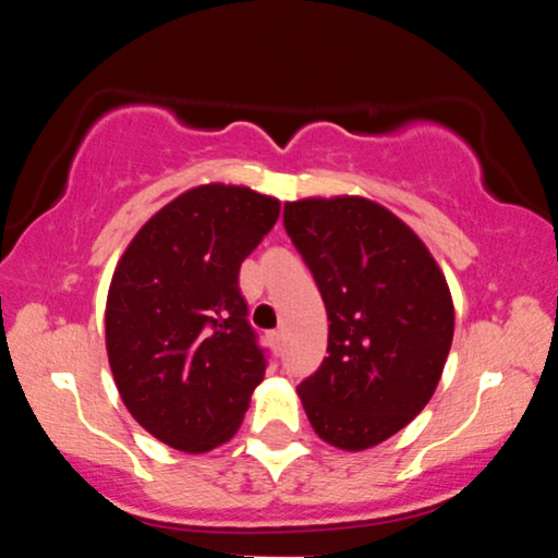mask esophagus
Masks as SVG:
<instances>
[{
	"label": "esophagus",
	"instance_id": "obj_1",
	"mask_svg": "<svg viewBox=\"0 0 558 558\" xmlns=\"http://www.w3.org/2000/svg\"><path fill=\"white\" fill-rule=\"evenodd\" d=\"M267 338H270V343H272V349H275V351L283 349V330H272L270 336H267Z\"/></svg>",
	"mask_w": 558,
	"mask_h": 558
}]
</instances>
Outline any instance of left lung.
Masks as SVG:
<instances>
[{
  "instance_id": "obj_1",
  "label": "left lung",
  "mask_w": 558,
  "mask_h": 558,
  "mask_svg": "<svg viewBox=\"0 0 558 558\" xmlns=\"http://www.w3.org/2000/svg\"><path fill=\"white\" fill-rule=\"evenodd\" d=\"M283 222L328 310V356L299 386L325 444L364 451L409 425L453 341L446 275L407 222L364 196L286 202Z\"/></svg>"
}]
</instances>
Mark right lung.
<instances>
[{
    "label": "right lung",
    "instance_id": "right-lung-1",
    "mask_svg": "<svg viewBox=\"0 0 558 558\" xmlns=\"http://www.w3.org/2000/svg\"><path fill=\"white\" fill-rule=\"evenodd\" d=\"M278 215V198L246 185H196L151 215L114 267L105 310L114 386L165 446L204 453L241 427L265 354L239 270Z\"/></svg>",
    "mask_w": 558,
    "mask_h": 558
}]
</instances>
